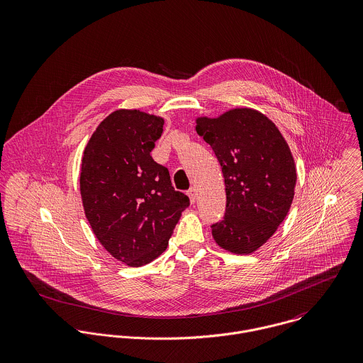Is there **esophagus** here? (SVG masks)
Wrapping results in <instances>:
<instances>
[{
  "label": "esophagus",
  "instance_id": "1",
  "mask_svg": "<svg viewBox=\"0 0 363 363\" xmlns=\"http://www.w3.org/2000/svg\"><path fill=\"white\" fill-rule=\"evenodd\" d=\"M187 196H189V199H190L191 203H196V189H194V187H190V189L187 190Z\"/></svg>",
  "mask_w": 363,
  "mask_h": 363
}]
</instances>
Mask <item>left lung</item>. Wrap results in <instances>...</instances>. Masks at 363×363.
Instances as JSON below:
<instances>
[{
  "mask_svg": "<svg viewBox=\"0 0 363 363\" xmlns=\"http://www.w3.org/2000/svg\"><path fill=\"white\" fill-rule=\"evenodd\" d=\"M220 163L226 208L211 225L225 250H257L285 219L296 184L289 147L275 124L253 108H233L218 118L201 117L196 127Z\"/></svg>",
  "mask_w": 363,
  "mask_h": 363,
  "instance_id": "obj_1",
  "label": "left lung"
}]
</instances>
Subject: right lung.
I'll return each mask as SVG.
<instances>
[{"label":"right lung","instance_id":"right-lung-1","mask_svg":"<svg viewBox=\"0 0 363 363\" xmlns=\"http://www.w3.org/2000/svg\"><path fill=\"white\" fill-rule=\"evenodd\" d=\"M163 123L140 110H116L99 124L82 157L85 215L104 249L133 267L166 250L182 211L190 206L173 189L169 170L151 156Z\"/></svg>","mask_w":363,"mask_h":363}]
</instances>
